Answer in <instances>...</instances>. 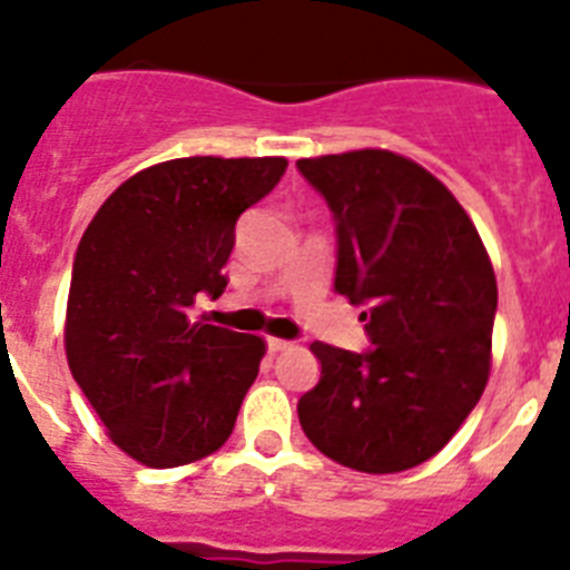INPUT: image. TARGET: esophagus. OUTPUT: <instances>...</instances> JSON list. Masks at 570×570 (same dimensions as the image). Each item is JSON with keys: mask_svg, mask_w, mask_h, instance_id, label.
Returning a JSON list of instances; mask_svg holds the SVG:
<instances>
[{"mask_svg": "<svg viewBox=\"0 0 570 570\" xmlns=\"http://www.w3.org/2000/svg\"><path fill=\"white\" fill-rule=\"evenodd\" d=\"M291 345H294V342L279 340V336H268V351H271V354H279V351H288Z\"/></svg>", "mask_w": 570, "mask_h": 570, "instance_id": "esophagus-1", "label": "esophagus"}]
</instances>
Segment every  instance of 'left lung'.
Masks as SVG:
<instances>
[{"mask_svg":"<svg viewBox=\"0 0 570 570\" xmlns=\"http://www.w3.org/2000/svg\"><path fill=\"white\" fill-rule=\"evenodd\" d=\"M336 223L334 291L362 305L371 347L314 342L322 376L299 425L354 471L431 460L480 402L491 371L497 276L454 194L391 150L299 159Z\"/></svg>","mask_w":570,"mask_h":570,"instance_id":"1","label":"left lung"}]
</instances>
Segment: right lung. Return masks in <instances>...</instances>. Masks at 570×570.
<instances>
[{
  "mask_svg": "<svg viewBox=\"0 0 570 570\" xmlns=\"http://www.w3.org/2000/svg\"><path fill=\"white\" fill-rule=\"evenodd\" d=\"M285 168L282 156L170 159L119 185L82 234L65 322L70 374L142 465H188L234 431L265 342L188 311L196 294H223L236 219Z\"/></svg>",
  "mask_w": 570,
  "mask_h": 570,
  "instance_id": "obj_1",
  "label": "right lung"
}]
</instances>
